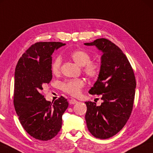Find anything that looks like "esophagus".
<instances>
[{
	"label": "esophagus",
	"instance_id": "1",
	"mask_svg": "<svg viewBox=\"0 0 153 153\" xmlns=\"http://www.w3.org/2000/svg\"><path fill=\"white\" fill-rule=\"evenodd\" d=\"M77 102V101L76 100H75V99H71L69 101V104H76Z\"/></svg>",
	"mask_w": 153,
	"mask_h": 153
}]
</instances>
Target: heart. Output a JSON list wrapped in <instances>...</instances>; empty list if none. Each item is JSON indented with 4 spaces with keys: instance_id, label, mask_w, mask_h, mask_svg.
Returning <instances> with one entry per match:
<instances>
[{
    "instance_id": "b5f03b06",
    "label": "heart",
    "mask_w": 153,
    "mask_h": 153,
    "mask_svg": "<svg viewBox=\"0 0 153 153\" xmlns=\"http://www.w3.org/2000/svg\"><path fill=\"white\" fill-rule=\"evenodd\" d=\"M69 57L74 62L79 66H82V71L88 78L94 79L98 77L100 73V65L99 63L91 60V55L84 49L74 50L69 54ZM62 66V59L57 56L53 60L51 65V70L53 74L57 75L60 73ZM84 80L77 78L68 79L61 84V88L72 96H77L81 92L84 86Z\"/></svg>"
}]
</instances>
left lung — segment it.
Returning <instances> with one entry per match:
<instances>
[{
    "mask_svg": "<svg viewBox=\"0 0 153 153\" xmlns=\"http://www.w3.org/2000/svg\"><path fill=\"white\" fill-rule=\"evenodd\" d=\"M85 45H95L103 52L98 78L89 91L100 95L103 102H85V116L88 130L94 137L106 139L120 131L131 114L136 79L131 65L122 50L112 41L98 39Z\"/></svg>",
    "mask_w": 153,
    "mask_h": 153,
    "instance_id": "8db88e82",
    "label": "left lung"
}]
</instances>
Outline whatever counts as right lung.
Wrapping results in <instances>:
<instances>
[{
    "mask_svg": "<svg viewBox=\"0 0 153 153\" xmlns=\"http://www.w3.org/2000/svg\"><path fill=\"white\" fill-rule=\"evenodd\" d=\"M61 42H37L22 55L15 72L13 104L19 121L32 137L49 140L60 131L68 102L61 96L47 101L42 90L52 79L51 55Z\"/></svg>",
    "mask_w": 153,
    "mask_h": 153,
    "instance_id": "right-lung-1",
    "label": "right lung"
}]
</instances>
